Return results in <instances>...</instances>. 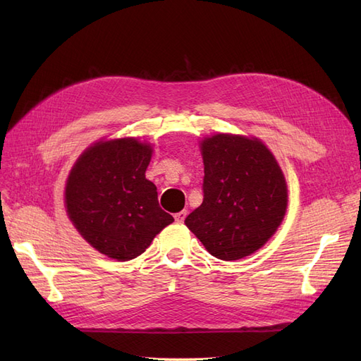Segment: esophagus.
Listing matches in <instances>:
<instances>
[{"mask_svg": "<svg viewBox=\"0 0 361 361\" xmlns=\"http://www.w3.org/2000/svg\"><path fill=\"white\" fill-rule=\"evenodd\" d=\"M187 211H180V212H178V214H174V220H176L178 223H183V220L185 218H187Z\"/></svg>", "mask_w": 361, "mask_h": 361, "instance_id": "34e87169", "label": "esophagus"}]
</instances>
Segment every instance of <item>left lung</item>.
<instances>
[{"label": "left lung", "instance_id": "left-lung-1", "mask_svg": "<svg viewBox=\"0 0 361 361\" xmlns=\"http://www.w3.org/2000/svg\"><path fill=\"white\" fill-rule=\"evenodd\" d=\"M200 150L203 203L185 218V224L216 259L253 255L285 218V174L256 137L218 133L203 138Z\"/></svg>", "mask_w": 361, "mask_h": 361}]
</instances>
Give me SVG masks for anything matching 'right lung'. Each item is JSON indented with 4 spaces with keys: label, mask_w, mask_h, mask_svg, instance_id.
Masks as SVG:
<instances>
[{
    "label": "right lung",
    "mask_w": 361,
    "mask_h": 361,
    "mask_svg": "<svg viewBox=\"0 0 361 361\" xmlns=\"http://www.w3.org/2000/svg\"><path fill=\"white\" fill-rule=\"evenodd\" d=\"M152 145L135 137L101 140L76 159L64 188L69 220L99 253L135 259L174 218L146 179Z\"/></svg>",
    "instance_id": "obj_1"
}]
</instances>
